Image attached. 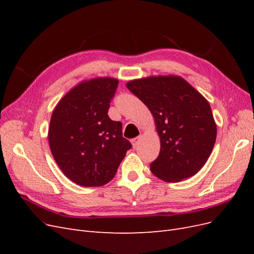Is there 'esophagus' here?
Here are the masks:
<instances>
[{
    "label": "esophagus",
    "instance_id": "1",
    "mask_svg": "<svg viewBox=\"0 0 254 254\" xmlns=\"http://www.w3.org/2000/svg\"><path fill=\"white\" fill-rule=\"evenodd\" d=\"M140 140H141V136H137V137H135V139H133V140L131 141L132 147H133V148H136V147H137V145H139Z\"/></svg>",
    "mask_w": 254,
    "mask_h": 254
}]
</instances>
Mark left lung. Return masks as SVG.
Here are the masks:
<instances>
[{"label":"left lung","mask_w":254,"mask_h":254,"mask_svg":"<svg viewBox=\"0 0 254 254\" xmlns=\"http://www.w3.org/2000/svg\"><path fill=\"white\" fill-rule=\"evenodd\" d=\"M126 87L147 106L160 137L151 173L166 182L194 176L209 159L217 127L209 102L180 76L158 75L130 80Z\"/></svg>","instance_id":"obj_1"}]
</instances>
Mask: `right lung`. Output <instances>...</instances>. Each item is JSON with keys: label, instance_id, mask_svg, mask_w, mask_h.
<instances>
[{"label": "right lung", "instance_id": "1", "mask_svg": "<svg viewBox=\"0 0 254 254\" xmlns=\"http://www.w3.org/2000/svg\"><path fill=\"white\" fill-rule=\"evenodd\" d=\"M119 80H82L60 99L49 126L52 155L65 177L81 187H102L113 179L131 144L122 123L108 110Z\"/></svg>", "mask_w": 254, "mask_h": 254}]
</instances>
